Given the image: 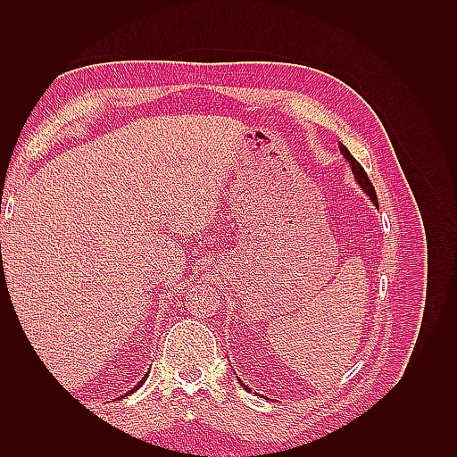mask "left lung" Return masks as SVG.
I'll use <instances>...</instances> for the list:
<instances>
[{
  "label": "left lung",
  "instance_id": "left-lung-1",
  "mask_svg": "<svg viewBox=\"0 0 457 457\" xmlns=\"http://www.w3.org/2000/svg\"><path fill=\"white\" fill-rule=\"evenodd\" d=\"M339 150H341V154L345 156V160L349 162V165H351V170H353V175H354V179H356V183L361 185V188L366 192V195L370 196V200L373 202V205L376 207H379V204H378V196H376V188H373V185L370 183V179H368V175H366V171H364V168L361 163H358L356 160H354V156H351V152H349V148L345 146V145H339ZM240 381V379H238ZM240 385L244 386L245 391H252L250 386L247 385H244L242 381H240Z\"/></svg>",
  "mask_w": 457,
  "mask_h": 457
}]
</instances>
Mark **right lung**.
<instances>
[{
  "mask_svg": "<svg viewBox=\"0 0 457 457\" xmlns=\"http://www.w3.org/2000/svg\"><path fill=\"white\" fill-rule=\"evenodd\" d=\"M146 378H148V373H146V376H145V378H143V379H141V381H139V385H135V386H133V389H131V391H129V393H126V395H131V393H133V391H137V389H139V386H141V385H143V383H145V381H146ZM126 395H123V396H126ZM123 396H121V398H123Z\"/></svg>",
  "mask_w": 457,
  "mask_h": 457,
  "instance_id": "right-lung-1",
  "label": "right lung"
}]
</instances>
